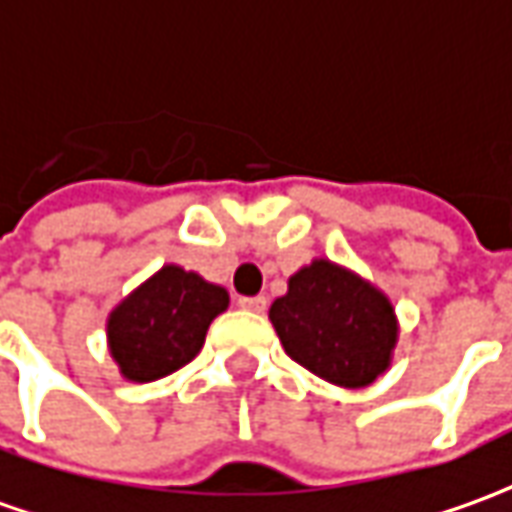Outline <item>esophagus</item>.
<instances>
[{
	"instance_id": "obj_1",
	"label": "esophagus",
	"mask_w": 512,
	"mask_h": 512,
	"mask_svg": "<svg viewBox=\"0 0 512 512\" xmlns=\"http://www.w3.org/2000/svg\"><path fill=\"white\" fill-rule=\"evenodd\" d=\"M243 311H252V314H263L266 311V297H241L238 300Z\"/></svg>"
}]
</instances>
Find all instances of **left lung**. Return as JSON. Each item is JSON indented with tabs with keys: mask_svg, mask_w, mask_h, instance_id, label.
Segmentation results:
<instances>
[{
	"mask_svg": "<svg viewBox=\"0 0 512 512\" xmlns=\"http://www.w3.org/2000/svg\"><path fill=\"white\" fill-rule=\"evenodd\" d=\"M269 319L285 353L336 387L373 384L392 361L398 319L367 280L330 260H314L271 302Z\"/></svg>",
	"mask_w": 512,
	"mask_h": 512,
	"instance_id": "obj_1",
	"label": "left lung"
}]
</instances>
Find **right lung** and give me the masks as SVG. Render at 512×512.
<instances>
[{
	"label": "right lung",
	"instance_id": "obj_1",
	"mask_svg": "<svg viewBox=\"0 0 512 512\" xmlns=\"http://www.w3.org/2000/svg\"><path fill=\"white\" fill-rule=\"evenodd\" d=\"M229 305L227 288L196 271L162 266L109 316V347L128 381L148 384L193 361L207 328Z\"/></svg>",
	"mask_w": 512,
	"mask_h": 512
}]
</instances>
